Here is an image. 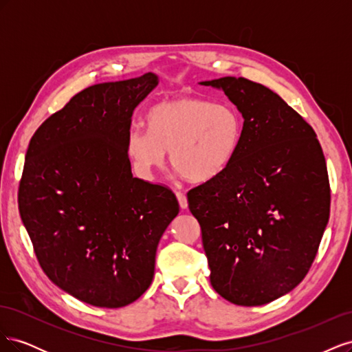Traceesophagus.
I'll use <instances>...</instances> for the list:
<instances>
[{"mask_svg": "<svg viewBox=\"0 0 352 352\" xmlns=\"http://www.w3.org/2000/svg\"><path fill=\"white\" fill-rule=\"evenodd\" d=\"M176 197H177V201H179V206L180 208H188V198L184 192H176Z\"/></svg>", "mask_w": 352, "mask_h": 352, "instance_id": "1", "label": "esophagus"}]
</instances>
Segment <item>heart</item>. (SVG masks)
Instances as JSON below:
<instances>
[{
  "instance_id": "1",
  "label": "heart",
  "mask_w": 352,
  "mask_h": 352,
  "mask_svg": "<svg viewBox=\"0 0 352 352\" xmlns=\"http://www.w3.org/2000/svg\"><path fill=\"white\" fill-rule=\"evenodd\" d=\"M148 131L127 133V153L136 172L153 177L167 163L192 182L219 177L236 157L243 131L239 111L230 104L197 97L160 102L146 116Z\"/></svg>"
}]
</instances>
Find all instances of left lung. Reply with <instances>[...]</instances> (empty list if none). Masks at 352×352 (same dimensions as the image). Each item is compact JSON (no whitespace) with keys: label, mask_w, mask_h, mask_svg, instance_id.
Returning a JSON list of instances; mask_svg holds the SVG:
<instances>
[{"label":"left lung","mask_w":352,"mask_h":352,"mask_svg":"<svg viewBox=\"0 0 352 352\" xmlns=\"http://www.w3.org/2000/svg\"><path fill=\"white\" fill-rule=\"evenodd\" d=\"M199 83L221 89L243 117L230 166L188 192L210 282L232 304H267L305 278L329 221L322 146L313 127L261 83L232 76Z\"/></svg>","instance_id":"8db88e82"}]
</instances>
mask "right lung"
I'll use <instances>...</instances> for the list:
<instances>
[{
    "instance_id": "obj_1",
    "label": "right lung",
    "mask_w": 352,
    "mask_h": 352,
    "mask_svg": "<svg viewBox=\"0 0 352 352\" xmlns=\"http://www.w3.org/2000/svg\"><path fill=\"white\" fill-rule=\"evenodd\" d=\"M158 76L80 91L32 136L19 211L42 270L60 289L105 308L136 301L154 278L155 252L179 214L166 186L133 177L127 133Z\"/></svg>"
}]
</instances>
